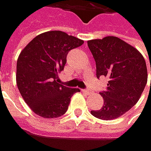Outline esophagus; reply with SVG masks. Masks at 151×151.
Masks as SVG:
<instances>
[{
	"label": "esophagus",
	"mask_w": 151,
	"mask_h": 151,
	"mask_svg": "<svg viewBox=\"0 0 151 151\" xmlns=\"http://www.w3.org/2000/svg\"><path fill=\"white\" fill-rule=\"evenodd\" d=\"M83 92L86 93L87 95H90L91 94V90H89V89H85V90H83Z\"/></svg>",
	"instance_id": "34e87169"
}]
</instances>
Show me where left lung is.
Masks as SVG:
<instances>
[{"mask_svg":"<svg viewBox=\"0 0 151 151\" xmlns=\"http://www.w3.org/2000/svg\"><path fill=\"white\" fill-rule=\"evenodd\" d=\"M88 46L96 61V77L110 79L106 90L100 93L104 98L102 109L91 111V114L104 120L118 119L135 105L144 90L148 81L144 57L115 36L88 40Z\"/></svg>","mask_w":151,"mask_h":151,"instance_id":"8db88e82","label":"left lung"}]
</instances>
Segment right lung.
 I'll use <instances>...</instances> for the list:
<instances>
[{
  "instance_id": "right-lung-1",
  "label": "right lung",
  "mask_w": 151,
  "mask_h": 151,
  "mask_svg": "<svg viewBox=\"0 0 151 151\" xmlns=\"http://www.w3.org/2000/svg\"><path fill=\"white\" fill-rule=\"evenodd\" d=\"M84 41L61 31L39 34L21 51L17 63V85L31 110L37 115L54 119L68 110L70 98L79 88L57 83L68 52Z\"/></svg>"
}]
</instances>
